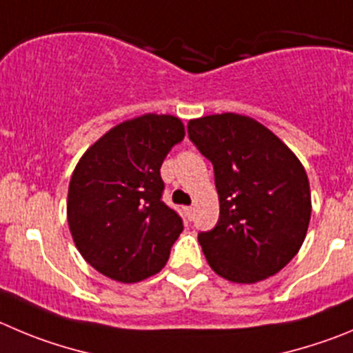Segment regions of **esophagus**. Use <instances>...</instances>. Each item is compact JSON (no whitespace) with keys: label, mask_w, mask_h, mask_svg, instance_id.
I'll return each instance as SVG.
<instances>
[{"label":"esophagus","mask_w":353,"mask_h":353,"mask_svg":"<svg viewBox=\"0 0 353 353\" xmlns=\"http://www.w3.org/2000/svg\"><path fill=\"white\" fill-rule=\"evenodd\" d=\"M184 216L188 219H193V207H184Z\"/></svg>","instance_id":"obj_1"}]
</instances>
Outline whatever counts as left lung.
Returning <instances> with one entry per match:
<instances>
[{
  "instance_id": "left-lung-1",
  "label": "left lung",
  "mask_w": 353,
  "mask_h": 353,
  "mask_svg": "<svg viewBox=\"0 0 353 353\" xmlns=\"http://www.w3.org/2000/svg\"><path fill=\"white\" fill-rule=\"evenodd\" d=\"M190 141L214 167L219 219L199 242L223 279L254 284L281 272L306 236L310 184L301 161L272 130L235 113L190 120Z\"/></svg>"
}]
</instances>
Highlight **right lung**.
I'll list each match as a JSON object with an SVG mask.
<instances>
[{
  "mask_svg": "<svg viewBox=\"0 0 353 353\" xmlns=\"http://www.w3.org/2000/svg\"><path fill=\"white\" fill-rule=\"evenodd\" d=\"M183 139L179 118L148 113L111 128L78 161L68 192L69 230L102 275L132 284L165 266L183 219L161 202L160 167Z\"/></svg>",
  "mask_w": 353,
  "mask_h": 353,
  "instance_id": "1",
  "label": "right lung"
}]
</instances>
